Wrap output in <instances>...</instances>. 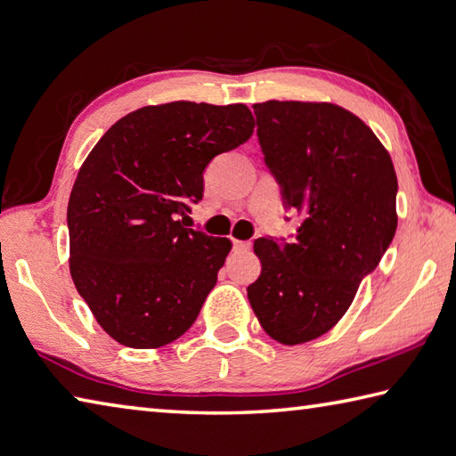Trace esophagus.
Returning <instances> with one entry per match:
<instances>
[{
  "label": "esophagus",
  "instance_id": "esophagus-1",
  "mask_svg": "<svg viewBox=\"0 0 456 456\" xmlns=\"http://www.w3.org/2000/svg\"><path fill=\"white\" fill-rule=\"evenodd\" d=\"M250 242H244V240H234V250L236 252H248L250 250Z\"/></svg>",
  "mask_w": 456,
  "mask_h": 456
}]
</instances>
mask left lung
Instances as JSON below:
<instances>
[{
  "mask_svg": "<svg viewBox=\"0 0 456 456\" xmlns=\"http://www.w3.org/2000/svg\"><path fill=\"white\" fill-rule=\"evenodd\" d=\"M265 165L302 216L296 240L257 238L262 273L248 299L264 331L283 346L328 333L397 230V175L362 118L333 102L254 105Z\"/></svg>",
  "mask_w": 456,
  "mask_h": 456,
  "instance_id": "1",
  "label": "left lung"
}]
</instances>
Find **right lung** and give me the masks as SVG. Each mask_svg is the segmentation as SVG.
Instances as JSON below:
<instances>
[{
    "label": "right lung",
    "instance_id": "obj_1",
    "mask_svg": "<svg viewBox=\"0 0 456 456\" xmlns=\"http://www.w3.org/2000/svg\"><path fill=\"white\" fill-rule=\"evenodd\" d=\"M242 102L133 110L79 168L67 206L69 270L94 320L126 347L157 349L196 322L232 242L184 228L202 173L254 133Z\"/></svg>",
    "mask_w": 456,
    "mask_h": 456
}]
</instances>
